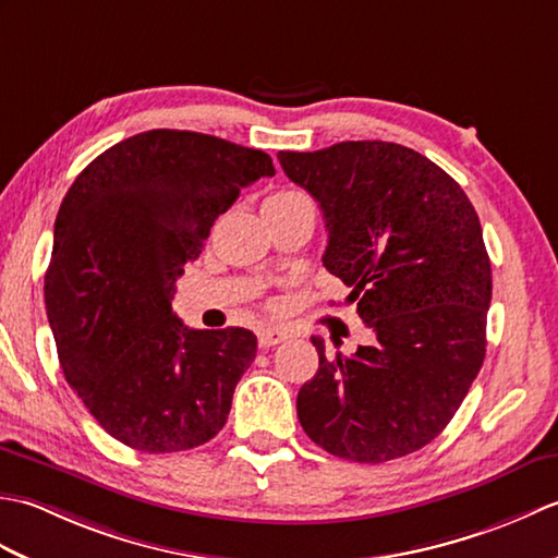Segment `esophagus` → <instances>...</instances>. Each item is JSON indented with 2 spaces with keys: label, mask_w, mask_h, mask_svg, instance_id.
Wrapping results in <instances>:
<instances>
[{
  "label": "esophagus",
  "mask_w": 558,
  "mask_h": 558,
  "mask_svg": "<svg viewBox=\"0 0 558 558\" xmlns=\"http://www.w3.org/2000/svg\"><path fill=\"white\" fill-rule=\"evenodd\" d=\"M286 340H288V333L282 328H260L258 330V345L260 348H276Z\"/></svg>",
  "instance_id": "obj_1"
}]
</instances>
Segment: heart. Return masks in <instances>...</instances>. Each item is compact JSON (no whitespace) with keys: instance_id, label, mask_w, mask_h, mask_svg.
Segmentation results:
<instances>
[{"instance_id":"obj_1","label":"heart","mask_w":558,"mask_h":558,"mask_svg":"<svg viewBox=\"0 0 558 558\" xmlns=\"http://www.w3.org/2000/svg\"><path fill=\"white\" fill-rule=\"evenodd\" d=\"M298 206H312L310 198L298 192V189H280V192L270 194L264 201V210H288Z\"/></svg>"}]
</instances>
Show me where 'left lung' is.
Returning <instances> with one entry per match:
<instances>
[{"label":"left lung","instance_id":"1","mask_svg":"<svg viewBox=\"0 0 558 558\" xmlns=\"http://www.w3.org/2000/svg\"><path fill=\"white\" fill-rule=\"evenodd\" d=\"M324 210V266L350 288L374 345L328 354L300 388L298 417L328 453L386 462L432 444L453 420L487 352L492 264L453 177L388 141L280 150Z\"/></svg>","mask_w":558,"mask_h":558}]
</instances>
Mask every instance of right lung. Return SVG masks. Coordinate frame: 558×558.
Masks as SVG:
<instances>
[{
    "label": "right lung",
    "mask_w": 558,
    "mask_h": 558,
    "mask_svg": "<svg viewBox=\"0 0 558 558\" xmlns=\"http://www.w3.org/2000/svg\"><path fill=\"white\" fill-rule=\"evenodd\" d=\"M270 156L153 129L114 144L71 184L54 220L45 306L69 386L105 432L146 453L210 441L256 357L246 328L194 330L174 282Z\"/></svg>",
    "instance_id": "add662e5"
}]
</instances>
